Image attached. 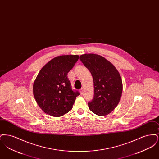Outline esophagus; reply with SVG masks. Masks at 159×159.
<instances>
[{
  "label": "esophagus",
  "instance_id": "34e87169",
  "mask_svg": "<svg viewBox=\"0 0 159 159\" xmlns=\"http://www.w3.org/2000/svg\"><path fill=\"white\" fill-rule=\"evenodd\" d=\"M79 91H80V93L82 95L83 93V88H81L80 90H79Z\"/></svg>",
  "mask_w": 159,
  "mask_h": 159
}]
</instances>
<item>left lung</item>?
<instances>
[{
	"label": "left lung",
	"instance_id": "8db88e82",
	"mask_svg": "<svg viewBox=\"0 0 159 159\" xmlns=\"http://www.w3.org/2000/svg\"><path fill=\"white\" fill-rule=\"evenodd\" d=\"M80 60L91 72L93 80L94 96L88 106L93 113L104 116L110 113L121 98V77L113 65L103 57L86 53Z\"/></svg>",
	"mask_w": 159,
	"mask_h": 159
}]
</instances>
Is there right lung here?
I'll list each match as a JSON object with an SVG mask.
<instances>
[{"mask_svg":"<svg viewBox=\"0 0 159 159\" xmlns=\"http://www.w3.org/2000/svg\"><path fill=\"white\" fill-rule=\"evenodd\" d=\"M79 55L58 56L40 70L33 83V95L39 106L47 114L60 117L73 108L78 91L71 89L67 74Z\"/></svg>","mask_w":159,"mask_h":159,"instance_id":"add662e5","label":"right lung"}]
</instances>
